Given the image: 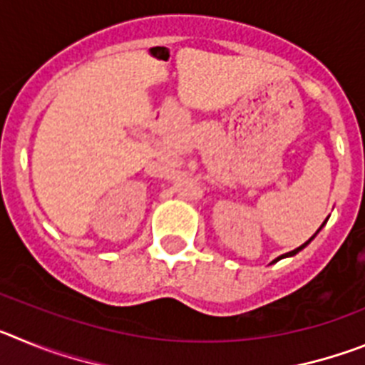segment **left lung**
Segmentation results:
<instances>
[{
	"label": "left lung",
	"instance_id": "left-lung-1",
	"mask_svg": "<svg viewBox=\"0 0 365 365\" xmlns=\"http://www.w3.org/2000/svg\"><path fill=\"white\" fill-rule=\"evenodd\" d=\"M325 222H327V219H325V221H324V225H325ZM324 225H322V227H324ZM322 227H320V228H318V232H320V230H322ZM318 232H316V234H318ZM316 234H314V235H312L311 240H309V241H305V243H303V245H302V247L294 248V250H291V252H287V254H283V256L276 257V259H274V261H272V263H276V261L283 259V257H292V256H296V254H298V252H299V250H303V248L307 247V245H309V243H311V241H312V240H314V237H316Z\"/></svg>",
	"mask_w": 365,
	"mask_h": 365
}]
</instances>
